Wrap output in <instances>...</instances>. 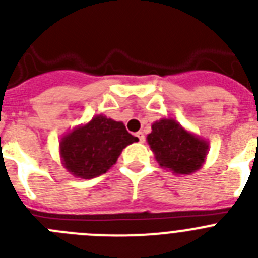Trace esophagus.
<instances>
[{"mask_svg": "<svg viewBox=\"0 0 258 258\" xmlns=\"http://www.w3.org/2000/svg\"><path fill=\"white\" fill-rule=\"evenodd\" d=\"M136 136H137V138H138V141H140L141 143L145 142V136H143L142 132H138V133H136Z\"/></svg>", "mask_w": 258, "mask_h": 258, "instance_id": "1", "label": "esophagus"}]
</instances>
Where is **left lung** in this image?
Returning a JSON list of instances; mask_svg holds the SVG:
<instances>
[{"mask_svg":"<svg viewBox=\"0 0 258 258\" xmlns=\"http://www.w3.org/2000/svg\"><path fill=\"white\" fill-rule=\"evenodd\" d=\"M151 127L147 143L161 168L174 174L188 175L206 163L208 141L184 129L174 118H160Z\"/></svg>","mask_w":258,"mask_h":258,"instance_id":"obj_1","label":"left lung"}]
</instances>
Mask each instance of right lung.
<instances>
[{
	"label": "right lung",
	"instance_id": "obj_1",
	"mask_svg": "<svg viewBox=\"0 0 258 258\" xmlns=\"http://www.w3.org/2000/svg\"><path fill=\"white\" fill-rule=\"evenodd\" d=\"M137 141V137L127 133L124 122L101 113L61 137L59 155L71 174L92 179L111 169L122 150Z\"/></svg>",
	"mask_w": 258,
	"mask_h": 258
}]
</instances>
